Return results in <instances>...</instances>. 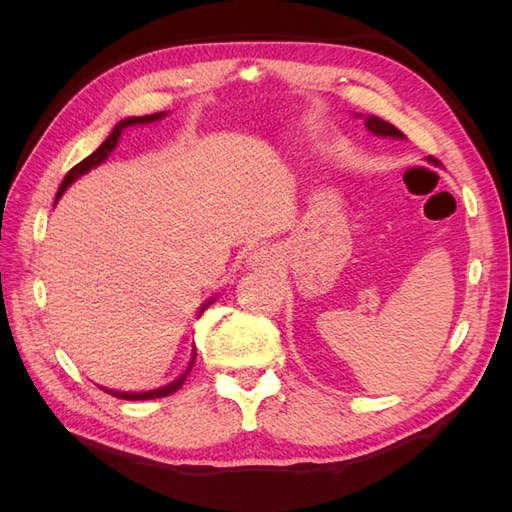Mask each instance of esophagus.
Wrapping results in <instances>:
<instances>
[{"label": "esophagus", "mask_w": 512, "mask_h": 512, "mask_svg": "<svg viewBox=\"0 0 512 512\" xmlns=\"http://www.w3.org/2000/svg\"><path fill=\"white\" fill-rule=\"evenodd\" d=\"M277 262H280V256H277L273 247H258V250L247 256V265L252 269H273Z\"/></svg>", "instance_id": "1"}]
</instances>
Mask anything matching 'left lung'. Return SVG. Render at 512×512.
Wrapping results in <instances>:
<instances>
[{
	"instance_id": "obj_1",
	"label": "left lung",
	"mask_w": 512,
	"mask_h": 512,
	"mask_svg": "<svg viewBox=\"0 0 512 512\" xmlns=\"http://www.w3.org/2000/svg\"><path fill=\"white\" fill-rule=\"evenodd\" d=\"M365 128L369 130V132H374V134H378V136H391V138H406V134L401 132V130H397L393 123H389V121H384V119H380V117H376V115H369L367 119H365Z\"/></svg>"
}]
</instances>
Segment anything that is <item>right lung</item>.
Instances as JSON below:
<instances>
[{"instance_id":"1","label":"right lung","mask_w":512,"mask_h":512,"mask_svg":"<svg viewBox=\"0 0 512 512\" xmlns=\"http://www.w3.org/2000/svg\"><path fill=\"white\" fill-rule=\"evenodd\" d=\"M162 117H164V113H153V115H145V117H128V119L119 121L117 126H115V130H113L111 134H108L106 141H104V143H102L94 153H91V156H87L83 162H79V164L72 166V168L68 170V175L64 177V181H61L59 190H57V198L66 192V188H68V185H70L72 181H76V179H79L81 175L89 173L91 168H96L98 164H102V162L108 158V153H111V151L117 147V143H119V136H121V132H123V130L130 128V126H143V123L158 121V119H162ZM57 198H55V203H57ZM211 303H213V299H209L203 307H200V314H203L205 309H207ZM194 361H196V350H192V359H190V363H188V369H185L183 374H181L175 382H170V384H166V386H160V389L145 391V393H121V391H111V389H102V391H106L108 395H113V397H119V399H128V401L158 399V397L173 395L175 391H179V389H181V384L185 382V378H188V374H190L192 367H194Z\"/></svg>"}]
</instances>
